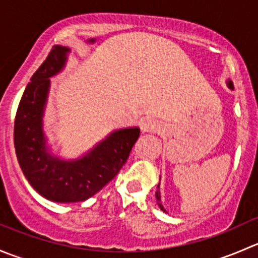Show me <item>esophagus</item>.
Listing matches in <instances>:
<instances>
[{
    "mask_svg": "<svg viewBox=\"0 0 258 258\" xmlns=\"http://www.w3.org/2000/svg\"><path fill=\"white\" fill-rule=\"evenodd\" d=\"M161 130V124L158 121L155 119H147L141 123V131L142 132H157Z\"/></svg>",
    "mask_w": 258,
    "mask_h": 258,
    "instance_id": "obj_1",
    "label": "esophagus"
}]
</instances>
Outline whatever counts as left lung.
<instances>
[{"label": "left lung", "mask_w": 258, "mask_h": 258, "mask_svg": "<svg viewBox=\"0 0 258 258\" xmlns=\"http://www.w3.org/2000/svg\"><path fill=\"white\" fill-rule=\"evenodd\" d=\"M227 85H228V87H230V88H232V82H231V81H228V82H227ZM158 188H160V184H158ZM156 200H157L158 207H160V209L162 210L163 212H166V210L163 209L162 204H161V195H160V189H157V191H156Z\"/></svg>", "instance_id": "8db88e82"}]
</instances>
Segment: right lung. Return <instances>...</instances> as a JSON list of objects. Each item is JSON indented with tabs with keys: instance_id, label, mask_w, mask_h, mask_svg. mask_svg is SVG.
<instances>
[{
	"instance_id": "add662e5",
	"label": "right lung",
	"mask_w": 258,
	"mask_h": 258,
	"mask_svg": "<svg viewBox=\"0 0 258 258\" xmlns=\"http://www.w3.org/2000/svg\"><path fill=\"white\" fill-rule=\"evenodd\" d=\"M70 48L56 45L31 77L18 105L14 140L20 167L31 186L53 202H80L97 194L126 163L139 127L113 131L85 156L62 160L46 145L43 113L47 103L49 79L63 70Z\"/></svg>"
}]
</instances>
